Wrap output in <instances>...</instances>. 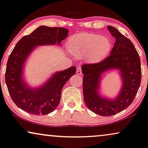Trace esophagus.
<instances>
[{"mask_svg": "<svg viewBox=\"0 0 148 148\" xmlns=\"http://www.w3.org/2000/svg\"><path fill=\"white\" fill-rule=\"evenodd\" d=\"M76 74H77L78 75H81V74H82L81 68H80V67H78V68H77V70H76Z\"/></svg>", "mask_w": 148, "mask_h": 148, "instance_id": "34e87169", "label": "esophagus"}]
</instances>
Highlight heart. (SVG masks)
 Segmentation results:
<instances>
[{"mask_svg": "<svg viewBox=\"0 0 148 148\" xmlns=\"http://www.w3.org/2000/svg\"><path fill=\"white\" fill-rule=\"evenodd\" d=\"M111 47V41L108 37L81 33L70 37L69 50L76 58L84 57L88 62L96 63L105 58Z\"/></svg>", "mask_w": 148, "mask_h": 148, "instance_id": "obj_1", "label": "heart"}]
</instances>
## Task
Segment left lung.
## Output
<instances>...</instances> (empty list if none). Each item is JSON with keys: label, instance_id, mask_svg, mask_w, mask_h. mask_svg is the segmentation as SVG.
I'll list each match as a JSON object with an SVG mask.
<instances>
[{"label": "left lung", "instance_id": "obj_1", "mask_svg": "<svg viewBox=\"0 0 148 148\" xmlns=\"http://www.w3.org/2000/svg\"><path fill=\"white\" fill-rule=\"evenodd\" d=\"M107 28L115 39L110 55L100 63L82 65L85 103L89 109L101 116L115 115L128 107L141 80V60L133 44L115 27ZM114 69L120 71L123 87L119 96L112 100L101 97L99 89L102 73Z\"/></svg>", "mask_w": 148, "mask_h": 148}]
</instances>
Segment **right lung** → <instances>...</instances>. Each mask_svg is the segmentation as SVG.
I'll list each match as a JSON object with an SVG mask.
<instances>
[{
  "instance_id": "1",
  "label": "right lung",
  "mask_w": 148,
  "mask_h": 148,
  "mask_svg": "<svg viewBox=\"0 0 148 148\" xmlns=\"http://www.w3.org/2000/svg\"><path fill=\"white\" fill-rule=\"evenodd\" d=\"M69 31L61 27L40 26L17 43L9 55L5 83L14 102L23 111L33 115H47L56 109L66 82L74 75L76 67L55 72L40 87L31 88L23 77L24 65L30 53L38 46L61 45Z\"/></svg>"
}]
</instances>
